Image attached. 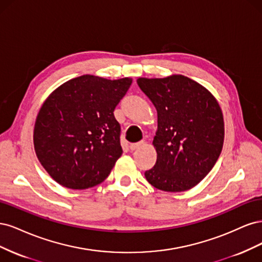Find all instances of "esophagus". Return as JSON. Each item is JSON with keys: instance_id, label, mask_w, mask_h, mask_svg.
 I'll return each mask as SVG.
<instances>
[{"instance_id": "1", "label": "esophagus", "mask_w": 262, "mask_h": 262, "mask_svg": "<svg viewBox=\"0 0 262 262\" xmlns=\"http://www.w3.org/2000/svg\"><path fill=\"white\" fill-rule=\"evenodd\" d=\"M142 143H143V141H139V142H136V143H132V145L129 146V149L132 151L136 150V149H138V148H140L142 146Z\"/></svg>"}]
</instances>
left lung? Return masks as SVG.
Returning <instances> with one entry per match:
<instances>
[{"label": "left lung", "instance_id": "1", "mask_svg": "<svg viewBox=\"0 0 262 262\" xmlns=\"http://www.w3.org/2000/svg\"><path fill=\"white\" fill-rule=\"evenodd\" d=\"M157 108L155 166L147 181L164 191H184L205 179L220 157L224 141L221 107L210 92L183 75L138 78Z\"/></svg>", "mask_w": 262, "mask_h": 262}]
</instances>
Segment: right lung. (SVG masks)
<instances>
[{
	"instance_id": "add662e5",
	"label": "right lung",
	"mask_w": 262,
	"mask_h": 262,
	"mask_svg": "<svg viewBox=\"0 0 262 262\" xmlns=\"http://www.w3.org/2000/svg\"><path fill=\"white\" fill-rule=\"evenodd\" d=\"M132 81L82 75L48 97L37 116L33 145L55 182L86 189L108 176L123 154L121 125L113 112Z\"/></svg>"
}]
</instances>
